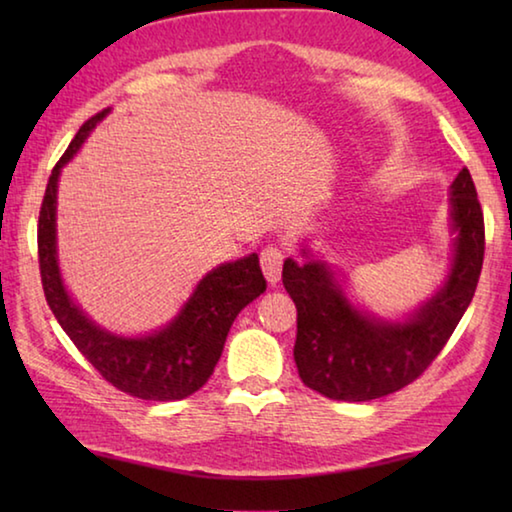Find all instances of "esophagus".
I'll return each mask as SVG.
<instances>
[{
	"label": "esophagus",
	"instance_id": "34e87169",
	"mask_svg": "<svg viewBox=\"0 0 512 512\" xmlns=\"http://www.w3.org/2000/svg\"><path fill=\"white\" fill-rule=\"evenodd\" d=\"M259 262H262V271L266 275L268 284L280 282L282 264H284V250L277 246H266L262 253H259Z\"/></svg>",
	"mask_w": 512,
	"mask_h": 512
}]
</instances>
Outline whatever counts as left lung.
I'll list each match as a JSON object with an SVG mask.
<instances>
[{
    "instance_id": "1",
    "label": "left lung",
    "mask_w": 512,
    "mask_h": 512,
    "mask_svg": "<svg viewBox=\"0 0 512 512\" xmlns=\"http://www.w3.org/2000/svg\"><path fill=\"white\" fill-rule=\"evenodd\" d=\"M449 194L456 232L452 268L443 289L404 323L359 311L323 262H284V289L298 309L293 359L311 391L343 402L377 400L409 386L445 348L470 307L485 250L483 210L465 167Z\"/></svg>"
}]
</instances>
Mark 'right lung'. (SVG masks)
<instances>
[{
    "label": "right lung",
    "instance_id": "right-lung-1",
    "mask_svg": "<svg viewBox=\"0 0 512 512\" xmlns=\"http://www.w3.org/2000/svg\"><path fill=\"white\" fill-rule=\"evenodd\" d=\"M106 112L101 110L85 121L49 176L38 219L42 289L60 327L103 379L140 400H183L210 379L237 314L266 291V280L255 253L216 266L198 282L192 298L167 327L140 339L106 332L74 305L60 280L56 257L58 176Z\"/></svg>",
    "mask_w": 512,
    "mask_h": 512
}]
</instances>
